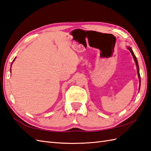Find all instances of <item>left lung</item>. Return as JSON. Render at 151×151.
I'll use <instances>...</instances> for the list:
<instances>
[{"label": "left lung", "instance_id": "1", "mask_svg": "<svg viewBox=\"0 0 151 151\" xmlns=\"http://www.w3.org/2000/svg\"><path fill=\"white\" fill-rule=\"evenodd\" d=\"M127 48H128V50L130 52V53H131V54H132V55L133 56V58H134V61H135V63H136V66H137V72H138V78H139V86H140V83H141V78H140L139 69V66H138V60H137L136 57L135 56L134 53V52H132V50L131 48H130V47H127Z\"/></svg>", "mask_w": 151, "mask_h": 151}]
</instances>
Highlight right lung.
Masks as SVG:
<instances>
[{
  "label": "right lung",
  "mask_w": 151,
  "mask_h": 151,
  "mask_svg": "<svg viewBox=\"0 0 151 151\" xmlns=\"http://www.w3.org/2000/svg\"><path fill=\"white\" fill-rule=\"evenodd\" d=\"M15 59H13V61H15ZM12 65H11V66H12Z\"/></svg>",
  "instance_id": "add662e5"
}]
</instances>
